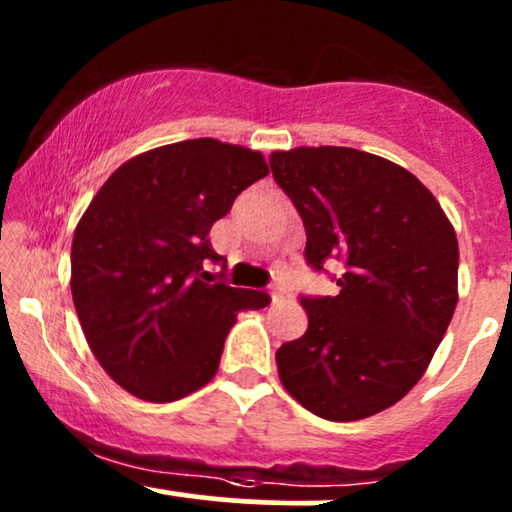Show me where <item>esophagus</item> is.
<instances>
[{"label":"esophagus","instance_id":"esophagus-1","mask_svg":"<svg viewBox=\"0 0 512 512\" xmlns=\"http://www.w3.org/2000/svg\"><path fill=\"white\" fill-rule=\"evenodd\" d=\"M269 296H272L274 303H279V301H284L289 293H286V289H281V286H272V289H269Z\"/></svg>","mask_w":512,"mask_h":512}]
</instances>
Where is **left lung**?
Listing matches in <instances>:
<instances>
[{
	"label": "left lung",
	"mask_w": 512,
	"mask_h": 512,
	"mask_svg": "<svg viewBox=\"0 0 512 512\" xmlns=\"http://www.w3.org/2000/svg\"><path fill=\"white\" fill-rule=\"evenodd\" d=\"M301 214L305 260L339 262V293L301 298L303 337L276 351L281 385L327 421H358L421 380L457 305L455 228L407 168L349 146L269 156Z\"/></svg>",
	"instance_id": "left-lung-1"
}]
</instances>
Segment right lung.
I'll return each instance as SVG.
<instances>
[{
	"label": "right lung",
	"mask_w": 512,
	"mask_h": 512,
	"mask_svg": "<svg viewBox=\"0 0 512 512\" xmlns=\"http://www.w3.org/2000/svg\"><path fill=\"white\" fill-rule=\"evenodd\" d=\"M269 173L260 151L185 139L129 158L105 180L72 240V298L93 356L146 402H175L209 383L238 310L264 291L204 272L223 262L214 221Z\"/></svg>",
	"instance_id": "right-lung-1"
}]
</instances>
